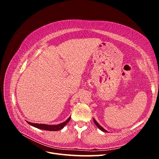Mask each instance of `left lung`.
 Segmentation results:
<instances>
[{"instance_id": "1", "label": "left lung", "mask_w": 159, "mask_h": 159, "mask_svg": "<svg viewBox=\"0 0 159 159\" xmlns=\"http://www.w3.org/2000/svg\"><path fill=\"white\" fill-rule=\"evenodd\" d=\"M93 121H94V123H95V124L96 125H97V127L100 129V130H102V131H104V132H107V131H106V130H105L102 126H101V125H99L98 124V123L97 122V121H95V119H93Z\"/></svg>"}]
</instances>
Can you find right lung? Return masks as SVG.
Listing matches in <instances>:
<instances>
[{
  "label": "right lung",
  "mask_w": 159,
  "mask_h": 159,
  "mask_svg": "<svg viewBox=\"0 0 159 159\" xmlns=\"http://www.w3.org/2000/svg\"><path fill=\"white\" fill-rule=\"evenodd\" d=\"M70 117L66 120V121L64 123H61L59 125H45V124H38V123H33L30 122H28L27 123L30 125L36 127L38 129H43V130H46V131H59V130L63 129L64 127L69 122L70 120Z\"/></svg>",
  "instance_id": "right-lung-1"
}]
</instances>
